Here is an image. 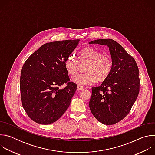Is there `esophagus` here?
I'll return each instance as SVG.
<instances>
[{
    "instance_id": "esophagus-1",
    "label": "esophagus",
    "mask_w": 155,
    "mask_h": 155,
    "mask_svg": "<svg viewBox=\"0 0 155 155\" xmlns=\"http://www.w3.org/2000/svg\"><path fill=\"white\" fill-rule=\"evenodd\" d=\"M83 90V87H81L80 85L77 86V90L78 91H81V90Z\"/></svg>"
}]
</instances>
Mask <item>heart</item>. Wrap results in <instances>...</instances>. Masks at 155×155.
Returning <instances> with one entry per match:
<instances>
[{
    "mask_svg": "<svg viewBox=\"0 0 155 155\" xmlns=\"http://www.w3.org/2000/svg\"><path fill=\"white\" fill-rule=\"evenodd\" d=\"M80 64L87 63L85 74L75 75L78 71V62L73 55L68 56L64 62L66 72L71 76L75 75L72 81L80 86L91 85L97 81L102 82L110 76L112 70V59L93 48L82 50L78 55Z\"/></svg>",
    "mask_w": 155,
    "mask_h": 155,
    "instance_id": "b5f03b06",
    "label": "heart"
}]
</instances>
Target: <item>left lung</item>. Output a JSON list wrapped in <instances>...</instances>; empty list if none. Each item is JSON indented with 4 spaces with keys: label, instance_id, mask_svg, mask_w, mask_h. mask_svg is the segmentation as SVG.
<instances>
[{
    "label": "left lung",
    "instance_id": "left-lung-1",
    "mask_svg": "<svg viewBox=\"0 0 155 155\" xmlns=\"http://www.w3.org/2000/svg\"><path fill=\"white\" fill-rule=\"evenodd\" d=\"M90 43L108 47L112 60L110 76L101 86L92 87L89 106L101 123L114 124L125 118L139 93V69L135 59L116 41L98 39Z\"/></svg>",
    "mask_w": 155,
    "mask_h": 155
}]
</instances>
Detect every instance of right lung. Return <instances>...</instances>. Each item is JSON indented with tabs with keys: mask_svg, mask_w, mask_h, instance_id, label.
Returning <instances> with one entry per match:
<instances>
[{
	"mask_svg": "<svg viewBox=\"0 0 155 155\" xmlns=\"http://www.w3.org/2000/svg\"><path fill=\"white\" fill-rule=\"evenodd\" d=\"M80 40L44 44L25 62L21 72L22 105L34 121L49 124L59 119L70 105L77 84L70 81L65 61ZM66 83L64 89L59 87Z\"/></svg>",
	"mask_w": 155,
	"mask_h": 155,
	"instance_id": "obj_1",
	"label": "right lung"
}]
</instances>
